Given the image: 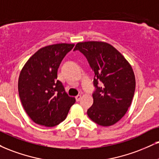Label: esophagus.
<instances>
[{"label":"esophagus","mask_w":159,"mask_h":159,"mask_svg":"<svg viewBox=\"0 0 159 159\" xmlns=\"http://www.w3.org/2000/svg\"><path fill=\"white\" fill-rule=\"evenodd\" d=\"M81 95H77V96H75V100H76V101H77V102L81 100Z\"/></svg>","instance_id":"esophagus-1"}]
</instances>
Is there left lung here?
<instances>
[{
	"instance_id": "1",
	"label": "left lung",
	"mask_w": 159,
	"mask_h": 159,
	"mask_svg": "<svg viewBox=\"0 0 159 159\" xmlns=\"http://www.w3.org/2000/svg\"><path fill=\"white\" fill-rule=\"evenodd\" d=\"M74 50L85 55L95 74L96 89L87 116L98 125H113L127 112L134 95L135 78L131 65L120 52L104 41L79 42ZM98 81L101 87H98Z\"/></svg>"
}]
</instances>
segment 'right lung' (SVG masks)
Returning <instances> with one entry per match:
<instances>
[{"label": "right lung", "instance_id": "1", "mask_svg": "<svg viewBox=\"0 0 159 159\" xmlns=\"http://www.w3.org/2000/svg\"><path fill=\"white\" fill-rule=\"evenodd\" d=\"M73 43L42 47L24 64L18 78V93L25 111L39 125L54 127L64 121L75 102L58 80V70Z\"/></svg>", "mask_w": 159, "mask_h": 159}]
</instances>
